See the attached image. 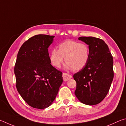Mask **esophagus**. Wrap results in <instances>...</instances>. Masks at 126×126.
Instances as JSON below:
<instances>
[{"label": "esophagus", "instance_id": "34e87169", "mask_svg": "<svg viewBox=\"0 0 126 126\" xmlns=\"http://www.w3.org/2000/svg\"><path fill=\"white\" fill-rule=\"evenodd\" d=\"M63 80L64 81H67L70 79L72 78V76L71 74L67 73H63Z\"/></svg>", "mask_w": 126, "mask_h": 126}]
</instances>
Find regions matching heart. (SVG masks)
Wrapping results in <instances>:
<instances>
[{
    "mask_svg": "<svg viewBox=\"0 0 126 126\" xmlns=\"http://www.w3.org/2000/svg\"><path fill=\"white\" fill-rule=\"evenodd\" d=\"M58 50L54 49L49 54L50 63L56 68L61 67L65 58L66 68L78 71L87 64L90 57L89 46L76 40H68L61 43L58 46Z\"/></svg>",
    "mask_w": 126,
    "mask_h": 126,
    "instance_id": "heart-1",
    "label": "heart"
}]
</instances>
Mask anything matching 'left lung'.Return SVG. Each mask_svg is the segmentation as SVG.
I'll list each match as a JSON object with an SVG mask.
<instances>
[{"mask_svg":"<svg viewBox=\"0 0 126 126\" xmlns=\"http://www.w3.org/2000/svg\"><path fill=\"white\" fill-rule=\"evenodd\" d=\"M90 49L87 64L73 75L77 83L75 94L87 105H95L104 99L113 79V60L108 46L103 40L92 37H80Z\"/></svg>","mask_w":126,"mask_h":126,"instance_id":"1","label":"left lung"}]
</instances>
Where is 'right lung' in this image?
Instances as JSON below:
<instances>
[{
	"instance_id": "add662e5",
	"label": "right lung",
	"mask_w": 126,
	"mask_h": 126,
	"mask_svg": "<svg viewBox=\"0 0 126 126\" xmlns=\"http://www.w3.org/2000/svg\"><path fill=\"white\" fill-rule=\"evenodd\" d=\"M54 36L35 35L21 46L14 67L17 91L32 107L44 109L54 101L62 72L50 64L49 47Z\"/></svg>"
}]
</instances>
